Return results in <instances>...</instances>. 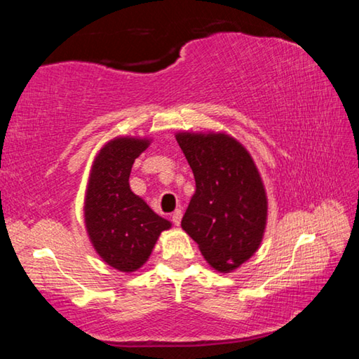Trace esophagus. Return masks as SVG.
<instances>
[{
  "label": "esophagus",
  "mask_w": 359,
  "mask_h": 359,
  "mask_svg": "<svg viewBox=\"0 0 359 359\" xmlns=\"http://www.w3.org/2000/svg\"><path fill=\"white\" fill-rule=\"evenodd\" d=\"M171 220H172V223L175 224V226H179V224H180V220H182V210H175L174 212V214L171 215Z\"/></svg>",
  "instance_id": "esophagus-1"
}]
</instances>
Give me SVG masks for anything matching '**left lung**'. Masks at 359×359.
Listing matches in <instances>:
<instances>
[{
  "label": "left lung",
  "instance_id": "obj_1",
  "mask_svg": "<svg viewBox=\"0 0 359 359\" xmlns=\"http://www.w3.org/2000/svg\"><path fill=\"white\" fill-rule=\"evenodd\" d=\"M175 139L196 182L182 228L212 267L233 271L264 234L267 198L258 169L244 145L223 133H177Z\"/></svg>",
  "mask_w": 359,
  "mask_h": 359
}]
</instances>
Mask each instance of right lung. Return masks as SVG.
I'll return each instance as SVG.
<instances>
[{"instance_id":"obj_1","label":"right lung","mask_w":359,"mask_h":359,"mask_svg":"<svg viewBox=\"0 0 359 359\" xmlns=\"http://www.w3.org/2000/svg\"><path fill=\"white\" fill-rule=\"evenodd\" d=\"M149 144V139H112L96 155L90 172L85 226L100 257L121 272L139 269L158 236L171 228V222L156 215L130 188L133 163Z\"/></svg>"}]
</instances>
